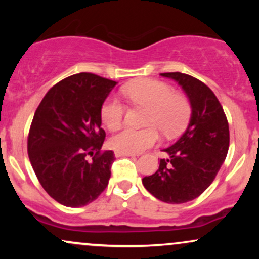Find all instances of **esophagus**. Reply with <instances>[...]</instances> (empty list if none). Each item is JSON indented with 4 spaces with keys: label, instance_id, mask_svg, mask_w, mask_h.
Segmentation results:
<instances>
[{
    "label": "esophagus",
    "instance_id": "esophagus-1",
    "mask_svg": "<svg viewBox=\"0 0 259 259\" xmlns=\"http://www.w3.org/2000/svg\"><path fill=\"white\" fill-rule=\"evenodd\" d=\"M115 157H133L135 156L134 153H124V152H119V151H115Z\"/></svg>",
    "mask_w": 259,
    "mask_h": 259
}]
</instances>
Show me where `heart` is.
<instances>
[{
  "instance_id": "b5f03b06",
  "label": "heart",
  "mask_w": 259,
  "mask_h": 259,
  "mask_svg": "<svg viewBox=\"0 0 259 259\" xmlns=\"http://www.w3.org/2000/svg\"><path fill=\"white\" fill-rule=\"evenodd\" d=\"M124 95L133 105L147 107V127H125L111 139V146L124 153H138L153 146L159 139L157 127L171 136L185 127L191 115V105L185 95L174 92L167 82L141 79L124 88ZM126 106L115 96L108 97L101 108V118L109 130H117L124 123Z\"/></svg>"
}]
</instances>
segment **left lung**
<instances>
[{
  "mask_svg": "<svg viewBox=\"0 0 259 259\" xmlns=\"http://www.w3.org/2000/svg\"><path fill=\"white\" fill-rule=\"evenodd\" d=\"M186 92L191 118L185 133L169 146L156 173L142 179L151 195L167 203L198 197L215 179L229 150V124L214 92L201 80L184 73H162Z\"/></svg>",
  "mask_w": 259,
  "mask_h": 259,
  "instance_id": "left-lung-1",
  "label": "left lung"
}]
</instances>
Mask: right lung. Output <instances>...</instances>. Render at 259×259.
<instances>
[{
    "mask_svg": "<svg viewBox=\"0 0 259 259\" xmlns=\"http://www.w3.org/2000/svg\"><path fill=\"white\" fill-rule=\"evenodd\" d=\"M115 84L96 74H74L52 86L35 112L29 159L45 191L63 206H86L108 185L115 158L113 151H101V108Z\"/></svg>",
    "mask_w": 259,
    "mask_h": 259,
    "instance_id": "1",
    "label": "right lung"
}]
</instances>
